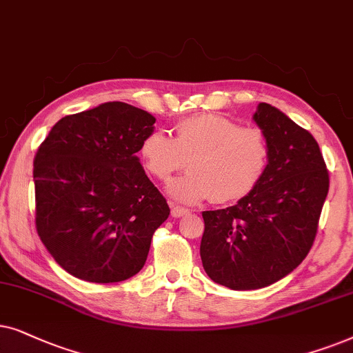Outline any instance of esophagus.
I'll use <instances>...</instances> for the list:
<instances>
[{
  "mask_svg": "<svg viewBox=\"0 0 353 353\" xmlns=\"http://www.w3.org/2000/svg\"><path fill=\"white\" fill-rule=\"evenodd\" d=\"M190 211L187 208H182V206H171V216L172 218H182V216H187Z\"/></svg>",
  "mask_w": 353,
  "mask_h": 353,
  "instance_id": "34e87169",
  "label": "esophagus"
}]
</instances>
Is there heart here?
I'll list each match as a JSON object with an SVG mask.
<instances>
[{
  "mask_svg": "<svg viewBox=\"0 0 353 353\" xmlns=\"http://www.w3.org/2000/svg\"><path fill=\"white\" fill-rule=\"evenodd\" d=\"M140 159L154 179L168 181L185 168L190 172L169 182L168 195L181 203L213 199L219 203L241 200L261 181L270 161L265 134L256 128H241L218 114H194L179 121L174 139L153 130L140 143Z\"/></svg>",
  "mask_w": 353,
  "mask_h": 353,
  "instance_id": "obj_1",
  "label": "heart"
}]
</instances>
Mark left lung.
<instances>
[{
	"label": "left lung",
	"mask_w": 353,
	"mask_h": 353,
	"mask_svg": "<svg viewBox=\"0 0 353 353\" xmlns=\"http://www.w3.org/2000/svg\"><path fill=\"white\" fill-rule=\"evenodd\" d=\"M253 121L270 161L247 196L203 211L200 256L206 274L232 290L261 289L292 272L308 255L330 176L313 135L278 108L260 103Z\"/></svg>",
	"instance_id": "1"
}]
</instances>
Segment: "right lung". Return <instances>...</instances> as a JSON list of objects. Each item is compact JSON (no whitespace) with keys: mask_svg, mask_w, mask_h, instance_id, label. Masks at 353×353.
I'll list each match as a JSON object with an SVG mask.
<instances>
[{"mask_svg":"<svg viewBox=\"0 0 353 353\" xmlns=\"http://www.w3.org/2000/svg\"><path fill=\"white\" fill-rule=\"evenodd\" d=\"M154 116L122 101L65 116L34 159L37 232L54 261L88 283L142 270L169 206L140 164Z\"/></svg>","mask_w":353,"mask_h":353,"instance_id":"1","label":"right lung"}]
</instances>
